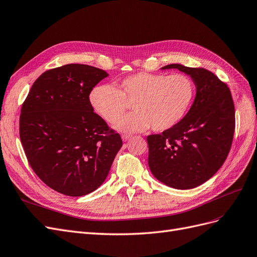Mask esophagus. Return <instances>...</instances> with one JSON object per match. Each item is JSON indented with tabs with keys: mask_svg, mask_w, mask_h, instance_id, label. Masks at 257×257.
I'll use <instances>...</instances> for the list:
<instances>
[{
	"mask_svg": "<svg viewBox=\"0 0 257 257\" xmlns=\"http://www.w3.org/2000/svg\"><path fill=\"white\" fill-rule=\"evenodd\" d=\"M131 137H132V135H128V134H122V136H121L123 142H127Z\"/></svg>",
	"mask_w": 257,
	"mask_h": 257,
	"instance_id": "34e87169",
	"label": "esophagus"
}]
</instances>
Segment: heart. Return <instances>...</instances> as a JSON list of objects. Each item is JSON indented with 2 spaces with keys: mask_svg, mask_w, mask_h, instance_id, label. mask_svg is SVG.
Returning <instances> with one entry per match:
<instances>
[{
  "mask_svg": "<svg viewBox=\"0 0 257 257\" xmlns=\"http://www.w3.org/2000/svg\"><path fill=\"white\" fill-rule=\"evenodd\" d=\"M195 95V85L183 74L137 73L121 80L118 87L99 84L90 93L91 106L102 118L113 122L126 109V102H134V114L113 124L124 133L151 128L164 132L174 127L188 113Z\"/></svg>",
  "mask_w": 257,
  "mask_h": 257,
  "instance_id": "1",
  "label": "heart"
}]
</instances>
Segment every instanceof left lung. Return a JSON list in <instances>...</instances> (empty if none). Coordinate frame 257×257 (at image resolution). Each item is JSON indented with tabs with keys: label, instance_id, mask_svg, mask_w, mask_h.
I'll use <instances>...</instances> for the list:
<instances>
[{
	"label": "left lung",
	"instance_id": "8db88e82",
	"mask_svg": "<svg viewBox=\"0 0 257 257\" xmlns=\"http://www.w3.org/2000/svg\"><path fill=\"white\" fill-rule=\"evenodd\" d=\"M191 77L196 95L177 125L147 137L152 175L170 188L189 190L205 183L226 160L235 132V107L224 82L205 68L169 64Z\"/></svg>",
	"mask_w": 257,
	"mask_h": 257
}]
</instances>
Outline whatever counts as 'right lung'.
<instances>
[{
  "label": "right lung",
  "instance_id": "add662e5",
  "mask_svg": "<svg viewBox=\"0 0 257 257\" xmlns=\"http://www.w3.org/2000/svg\"><path fill=\"white\" fill-rule=\"evenodd\" d=\"M108 74L84 64H67L43 73L21 108L20 139L34 173L49 188L83 196L104 183L121 149L91 106L92 89Z\"/></svg>",
  "mask_w": 257,
  "mask_h": 257
}]
</instances>
